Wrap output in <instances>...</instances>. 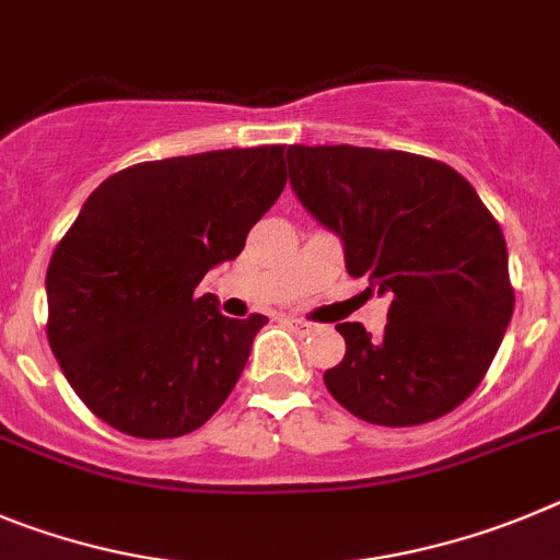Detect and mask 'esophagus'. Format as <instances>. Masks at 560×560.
I'll use <instances>...</instances> for the list:
<instances>
[{"instance_id":"esophagus-1","label":"esophagus","mask_w":560,"mask_h":560,"mask_svg":"<svg viewBox=\"0 0 560 560\" xmlns=\"http://www.w3.org/2000/svg\"><path fill=\"white\" fill-rule=\"evenodd\" d=\"M287 324H290V329L299 331V335H312V331H315V324H310V320H301V317H287Z\"/></svg>"}]
</instances>
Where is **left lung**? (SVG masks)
<instances>
[{
  "label": "left lung",
  "mask_w": 560,
  "mask_h": 560,
  "mask_svg": "<svg viewBox=\"0 0 560 560\" xmlns=\"http://www.w3.org/2000/svg\"><path fill=\"white\" fill-rule=\"evenodd\" d=\"M295 198L340 236L346 270L390 295L385 335L337 324L324 374L349 412L382 427L435 421L486 376L513 315L500 223L460 173L401 150L287 148Z\"/></svg>",
  "instance_id": "left-lung-1"
}]
</instances>
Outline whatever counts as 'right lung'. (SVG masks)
<instances>
[{
    "instance_id": "add662e5",
    "label": "right lung",
    "mask_w": 560,
    "mask_h": 560,
    "mask_svg": "<svg viewBox=\"0 0 560 560\" xmlns=\"http://www.w3.org/2000/svg\"><path fill=\"white\" fill-rule=\"evenodd\" d=\"M287 184L284 148L144 161L89 195L47 270V337L89 410L178 438L220 410L265 315L225 317L198 284L245 248Z\"/></svg>"
}]
</instances>
